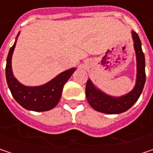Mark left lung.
Listing matches in <instances>:
<instances>
[{
  "label": "left lung",
  "instance_id": "obj_1",
  "mask_svg": "<svg viewBox=\"0 0 153 153\" xmlns=\"http://www.w3.org/2000/svg\"><path fill=\"white\" fill-rule=\"evenodd\" d=\"M137 57V79L134 88L126 95L112 97L97 88L90 79L86 85V97L90 106L106 114H119L128 111L137 101L145 83V59L137 33L131 32Z\"/></svg>",
  "mask_w": 153,
  "mask_h": 153
}]
</instances>
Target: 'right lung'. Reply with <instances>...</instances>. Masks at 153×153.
<instances>
[{"instance_id":"obj_1","label":"right lung","mask_w":153,"mask_h":153,"mask_svg":"<svg viewBox=\"0 0 153 153\" xmlns=\"http://www.w3.org/2000/svg\"><path fill=\"white\" fill-rule=\"evenodd\" d=\"M20 33L16 35L15 43L10 48L6 64V79L9 88L15 100L25 109L33 111H46L56 106L62 96L64 85L76 70L75 67L66 70L41 86H25L20 83L14 76L11 66L12 55L15 49L16 40Z\"/></svg>"}]
</instances>
